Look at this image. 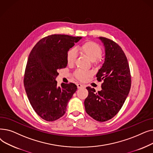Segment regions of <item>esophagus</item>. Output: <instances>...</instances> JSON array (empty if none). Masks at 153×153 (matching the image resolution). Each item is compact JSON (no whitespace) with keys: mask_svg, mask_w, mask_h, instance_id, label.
Returning a JSON list of instances; mask_svg holds the SVG:
<instances>
[{"mask_svg":"<svg viewBox=\"0 0 153 153\" xmlns=\"http://www.w3.org/2000/svg\"><path fill=\"white\" fill-rule=\"evenodd\" d=\"M77 87L78 89H81V88L84 87V85L81 84H77Z\"/></svg>","mask_w":153,"mask_h":153,"instance_id":"34e87169","label":"esophagus"}]
</instances>
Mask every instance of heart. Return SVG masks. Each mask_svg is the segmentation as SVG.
<instances>
[{"label": "heart", "instance_id": "obj_1", "mask_svg": "<svg viewBox=\"0 0 153 153\" xmlns=\"http://www.w3.org/2000/svg\"><path fill=\"white\" fill-rule=\"evenodd\" d=\"M79 51L90 61L96 64L100 60L102 54L101 47L95 42H87L83 44L79 48ZM77 54L75 49L69 50L66 54V60L69 65H72L76 59ZM91 76V72L84 71L82 70H77L74 72V76L79 81H84L88 77Z\"/></svg>", "mask_w": 153, "mask_h": 153}]
</instances>
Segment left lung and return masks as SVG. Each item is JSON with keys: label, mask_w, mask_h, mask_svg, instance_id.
Segmentation results:
<instances>
[{"label": "left lung", "mask_w": 153, "mask_h": 153, "mask_svg": "<svg viewBox=\"0 0 153 153\" xmlns=\"http://www.w3.org/2000/svg\"><path fill=\"white\" fill-rule=\"evenodd\" d=\"M105 47V58L96 77L103 81L102 91L86 87L89 95L84 101L87 114L98 122H106L115 117L129 94L131 75L126 55L117 43L105 38H99Z\"/></svg>", "instance_id": "left-lung-1"}]
</instances>
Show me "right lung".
Here are the masks:
<instances>
[{
	"mask_svg": "<svg viewBox=\"0 0 153 153\" xmlns=\"http://www.w3.org/2000/svg\"><path fill=\"white\" fill-rule=\"evenodd\" d=\"M82 38L67 35L46 36L35 45L27 61L23 84L28 99L36 113L48 122L66 113L69 100L77 90L73 83L57 86L58 69L67 66L66 54Z\"/></svg>",
	"mask_w": 153,
	"mask_h": 153,
	"instance_id": "obj_1",
	"label": "right lung"
}]
</instances>
